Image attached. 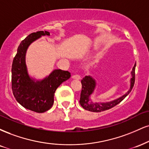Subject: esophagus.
<instances>
[{"label": "esophagus", "instance_id": "obj_1", "mask_svg": "<svg viewBox=\"0 0 149 149\" xmlns=\"http://www.w3.org/2000/svg\"><path fill=\"white\" fill-rule=\"evenodd\" d=\"M72 78H73V79L79 80V79H80V75H78V74H73L72 76Z\"/></svg>", "mask_w": 149, "mask_h": 149}]
</instances>
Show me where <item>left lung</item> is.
<instances>
[{"label":"left lung","mask_w":149,"mask_h":149,"mask_svg":"<svg viewBox=\"0 0 149 149\" xmlns=\"http://www.w3.org/2000/svg\"><path fill=\"white\" fill-rule=\"evenodd\" d=\"M135 67L136 63L132 68V78L130 79V87L128 92L117 99L114 100L111 102L105 103H90L89 100V96L94 92L95 87H96V82L93 79L91 76H86L85 78H83L81 80L82 83V90L80 93V105L83 107L86 110L90 111V112H100L102 111H105L109 109L112 108L115 106V105L119 104L120 102H121L125 98L128 96L129 93L131 92L132 87H133L134 84H135Z\"/></svg>","instance_id":"1"}]
</instances>
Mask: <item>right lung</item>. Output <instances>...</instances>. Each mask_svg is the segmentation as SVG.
<instances>
[{"label":"right lung","instance_id":"1","mask_svg":"<svg viewBox=\"0 0 149 149\" xmlns=\"http://www.w3.org/2000/svg\"><path fill=\"white\" fill-rule=\"evenodd\" d=\"M50 35L47 31H38L26 37L17 49L12 65V89L14 98L23 107L42 113L51 108L57 87L71 77L68 71L55 69L41 81L30 78L26 64L27 48L41 36Z\"/></svg>","mask_w":149,"mask_h":149}]
</instances>
